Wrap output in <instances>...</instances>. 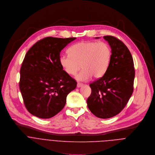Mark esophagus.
Returning <instances> with one entry per match:
<instances>
[{"label":"esophagus","instance_id":"34e87169","mask_svg":"<svg viewBox=\"0 0 155 155\" xmlns=\"http://www.w3.org/2000/svg\"><path fill=\"white\" fill-rule=\"evenodd\" d=\"M82 85H83V84H82V83H80V82H78V84H77V87H78V88L81 87Z\"/></svg>","mask_w":155,"mask_h":155}]
</instances>
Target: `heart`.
Here are the masks:
<instances>
[{
  "label": "heart",
  "mask_w": 155,
  "mask_h": 155,
  "mask_svg": "<svg viewBox=\"0 0 155 155\" xmlns=\"http://www.w3.org/2000/svg\"><path fill=\"white\" fill-rule=\"evenodd\" d=\"M68 52L70 55L60 56V64L66 73L71 76L82 67V70L76 76L81 81H88L91 76L101 78L109 66L112 56L110 47L105 42H79L72 45Z\"/></svg>",
  "instance_id": "obj_1"
}]
</instances>
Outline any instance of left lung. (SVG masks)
I'll return each instance as SVG.
<instances>
[{
  "label": "left lung",
  "instance_id": "8db88e82",
  "mask_svg": "<svg viewBox=\"0 0 155 155\" xmlns=\"http://www.w3.org/2000/svg\"><path fill=\"white\" fill-rule=\"evenodd\" d=\"M103 38L111 48L110 64L103 76L90 84L91 94L87 103L96 117L109 118L119 114L131 97L135 71L132 55L126 45L112 36Z\"/></svg>",
  "mask_w": 155,
  "mask_h": 155
}]
</instances>
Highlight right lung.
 Returning a JSON list of instances; mask_svg holds the SVG:
<instances>
[{
  "label": "right lung",
  "mask_w": 155,
  "mask_h": 155,
  "mask_svg": "<svg viewBox=\"0 0 155 155\" xmlns=\"http://www.w3.org/2000/svg\"><path fill=\"white\" fill-rule=\"evenodd\" d=\"M76 38L46 37L37 42L25 55L20 70L19 88L27 110L49 118L62 110L67 97L77 82L59 62L60 53Z\"/></svg>",
  "instance_id": "right-lung-1"
}]
</instances>
